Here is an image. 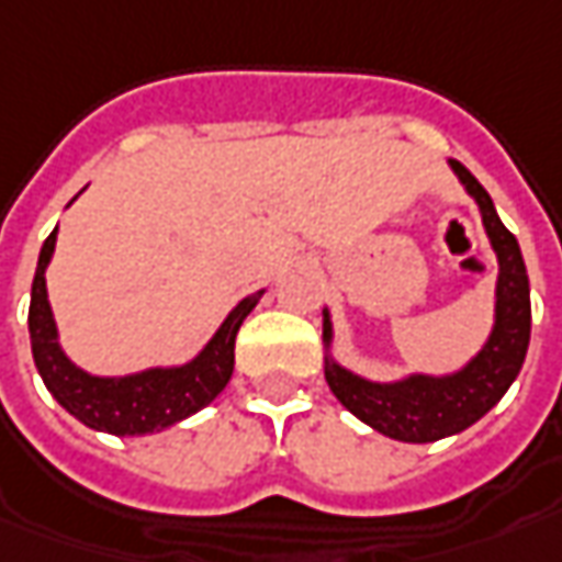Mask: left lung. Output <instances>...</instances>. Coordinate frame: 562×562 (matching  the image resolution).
I'll list each match as a JSON object with an SVG mask.
<instances>
[{
  "label": "left lung",
  "instance_id": "1",
  "mask_svg": "<svg viewBox=\"0 0 562 562\" xmlns=\"http://www.w3.org/2000/svg\"><path fill=\"white\" fill-rule=\"evenodd\" d=\"M450 168L459 177V183L465 186L468 195L477 201L483 229L498 259L495 324L481 351L456 373H443V376L409 373L394 382H373L351 373L333 358V321L330 312L324 308V348H327L324 379L330 392L348 413L376 428L379 435L404 443H431L440 437L459 435L468 425L486 416L520 373L529 348V330H532L529 274H526L520 244L498 220L493 199L477 183V177L456 158H450Z\"/></svg>",
  "mask_w": 562,
  "mask_h": 562
}]
</instances>
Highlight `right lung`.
Wrapping results in <instances>:
<instances>
[{
    "mask_svg": "<svg viewBox=\"0 0 562 562\" xmlns=\"http://www.w3.org/2000/svg\"><path fill=\"white\" fill-rule=\"evenodd\" d=\"M54 244L57 229L45 238L38 254L30 293V346L45 389L69 416L106 435H156L189 419L226 389L235 370V336L259 303L262 290L244 296L232 308L220 330L211 336V342L192 361L180 367H149L127 376H94L69 361L67 351L57 342V324L45 288V269L54 257Z\"/></svg>",
    "mask_w": 562,
    "mask_h": 562,
    "instance_id": "right-lung-1",
    "label": "right lung"
}]
</instances>
